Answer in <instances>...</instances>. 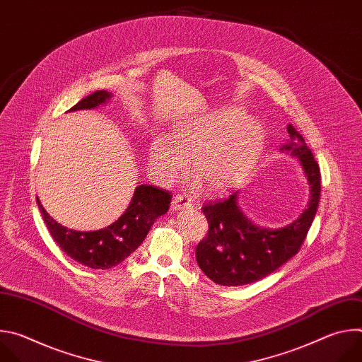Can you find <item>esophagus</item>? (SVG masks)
I'll return each mask as SVG.
<instances>
[{
    "label": "esophagus",
    "instance_id": "34e87169",
    "mask_svg": "<svg viewBox=\"0 0 362 362\" xmlns=\"http://www.w3.org/2000/svg\"><path fill=\"white\" fill-rule=\"evenodd\" d=\"M192 208H193L192 202L187 197L182 196V194H176L172 200V209L173 211H185V209H192Z\"/></svg>",
    "mask_w": 362,
    "mask_h": 362
}]
</instances>
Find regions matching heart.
<instances>
[{"label": "heart", "mask_w": 362, "mask_h": 362, "mask_svg": "<svg viewBox=\"0 0 362 362\" xmlns=\"http://www.w3.org/2000/svg\"><path fill=\"white\" fill-rule=\"evenodd\" d=\"M265 147L262 124L247 117L239 107H222L202 117L177 124L170 139L154 137L148 160L159 182L170 185L187 172L193 160V173L214 194L239 187L252 173Z\"/></svg>", "instance_id": "1"}]
</instances>
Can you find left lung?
<instances>
[{"label":"left lung","instance_id":"obj_1","mask_svg":"<svg viewBox=\"0 0 362 362\" xmlns=\"http://www.w3.org/2000/svg\"><path fill=\"white\" fill-rule=\"evenodd\" d=\"M291 140L281 147L291 153L303 169L311 187L308 208L292 223L279 229H267L252 223L238 206V193L203 206L209 230L196 247V261L204 275L218 285L240 286L259 281L300 249L311 228L321 196V172L303 137L288 124Z\"/></svg>","mask_w":362,"mask_h":362}]
</instances>
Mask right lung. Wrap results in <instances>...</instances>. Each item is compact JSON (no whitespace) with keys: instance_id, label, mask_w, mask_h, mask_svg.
Here are the masks:
<instances>
[{"instance_id":"obj_1","label":"right lung","mask_w":362,"mask_h":362,"mask_svg":"<svg viewBox=\"0 0 362 362\" xmlns=\"http://www.w3.org/2000/svg\"><path fill=\"white\" fill-rule=\"evenodd\" d=\"M110 98L112 93L100 90L80 100L69 112L95 109ZM170 200L172 193L168 190L140 185L134 190L129 208L115 223L90 232H78L60 225L44 211L38 197L37 204L51 238L67 256L93 269H109L123 262L143 243L154 221L169 211Z\"/></svg>"}]
</instances>
